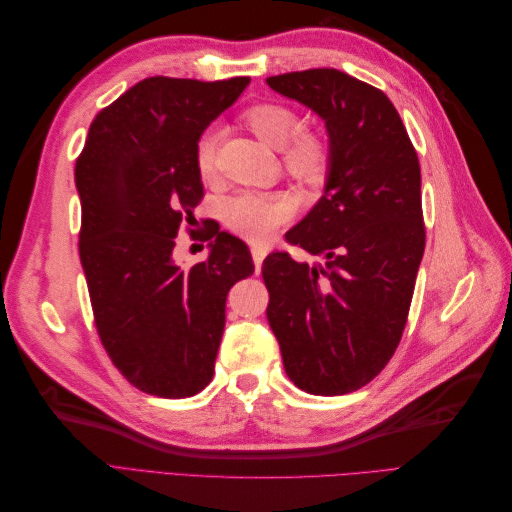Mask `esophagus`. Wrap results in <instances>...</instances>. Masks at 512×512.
<instances>
[{"mask_svg":"<svg viewBox=\"0 0 512 512\" xmlns=\"http://www.w3.org/2000/svg\"><path fill=\"white\" fill-rule=\"evenodd\" d=\"M269 254V247L267 245H252V258H254V265L256 271L262 267V260Z\"/></svg>","mask_w":512,"mask_h":512,"instance_id":"34e87169","label":"esophagus"}]
</instances>
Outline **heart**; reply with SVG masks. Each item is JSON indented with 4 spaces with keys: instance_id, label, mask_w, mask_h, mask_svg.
<instances>
[{
    "instance_id": "obj_1",
    "label": "heart",
    "mask_w": 512,
    "mask_h": 512,
    "mask_svg": "<svg viewBox=\"0 0 512 512\" xmlns=\"http://www.w3.org/2000/svg\"><path fill=\"white\" fill-rule=\"evenodd\" d=\"M243 119L260 141L282 149L284 164L294 177L305 181L322 177L324 166H327V147L316 134H297L301 121L292 108L282 104H256L247 108ZM215 145H218L215 130L203 132L196 143V168L203 177L213 173ZM292 211V200L284 194L243 192L226 203V222L245 239L265 241L290 220Z\"/></svg>"
}]
</instances>
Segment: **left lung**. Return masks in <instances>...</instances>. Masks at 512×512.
Wrapping results in <instances>:
<instances>
[{
    "label": "left lung",
    "instance_id": "8db88e82",
    "mask_svg": "<svg viewBox=\"0 0 512 512\" xmlns=\"http://www.w3.org/2000/svg\"><path fill=\"white\" fill-rule=\"evenodd\" d=\"M267 85L327 128L324 194L286 239L322 262L269 254L267 318L301 391L344 395L374 380L404 333L425 252L421 166L393 102L335 68Z\"/></svg>",
    "mask_w": 512,
    "mask_h": 512
}]
</instances>
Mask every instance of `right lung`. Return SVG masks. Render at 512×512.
<instances>
[{"label":"right lung","mask_w":512,"mask_h":512,"mask_svg":"<svg viewBox=\"0 0 512 512\" xmlns=\"http://www.w3.org/2000/svg\"><path fill=\"white\" fill-rule=\"evenodd\" d=\"M250 85L151 76L91 121L74 181L79 254L96 327L115 367L149 395L181 399L213 378L226 294L254 273L250 247L220 228L209 256L175 260V237L203 198L196 143Z\"/></svg>","instance_id":"right-lung-1"}]
</instances>
